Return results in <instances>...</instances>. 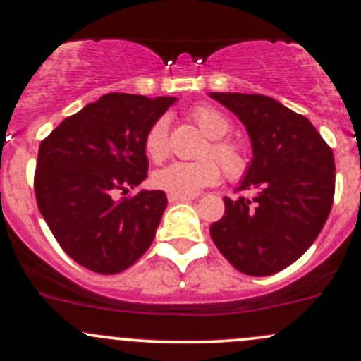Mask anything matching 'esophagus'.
<instances>
[{
    "instance_id": "34e87169",
    "label": "esophagus",
    "mask_w": 361,
    "mask_h": 361,
    "mask_svg": "<svg viewBox=\"0 0 361 361\" xmlns=\"http://www.w3.org/2000/svg\"><path fill=\"white\" fill-rule=\"evenodd\" d=\"M194 195H178V194H169L167 195V201L169 202H181V201H192Z\"/></svg>"
}]
</instances>
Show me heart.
Segmentation results:
<instances>
[{
    "label": "heart",
    "instance_id": "1",
    "mask_svg": "<svg viewBox=\"0 0 361 361\" xmlns=\"http://www.w3.org/2000/svg\"><path fill=\"white\" fill-rule=\"evenodd\" d=\"M192 118L197 122L201 130L207 137H211V145L206 150V155L214 157L221 162L218 164L213 159L185 162L174 160L169 166L162 167L154 174L155 187L178 195H194L204 187L214 185L221 178V168L225 174L232 180H238L246 173L248 157L245 148L232 140H224L231 130V122L224 113L211 106H199L192 111ZM169 122L167 116H160L152 123L145 137V148L148 157L155 162H162L169 154Z\"/></svg>",
    "mask_w": 361,
    "mask_h": 361
}]
</instances>
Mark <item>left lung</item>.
Masks as SVG:
<instances>
[{
  "mask_svg": "<svg viewBox=\"0 0 361 361\" xmlns=\"http://www.w3.org/2000/svg\"><path fill=\"white\" fill-rule=\"evenodd\" d=\"M245 123L251 159L239 192L209 234L220 253L248 276L292 265L322 232L334 202L336 162L316 127L262 94L209 92Z\"/></svg>",
  "mask_w": 361,
  "mask_h": 361,
  "instance_id": "8db88e82",
  "label": "left lung"
}]
</instances>
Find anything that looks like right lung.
<instances>
[{"instance_id":"obj_1","label":"right lung","mask_w":361,"mask_h":361,"mask_svg":"<svg viewBox=\"0 0 361 361\" xmlns=\"http://www.w3.org/2000/svg\"><path fill=\"white\" fill-rule=\"evenodd\" d=\"M176 97L106 94L64 118L38 150L39 213L69 257L116 274L150 248L167 206L162 190H140L148 171L145 137Z\"/></svg>"}]
</instances>
